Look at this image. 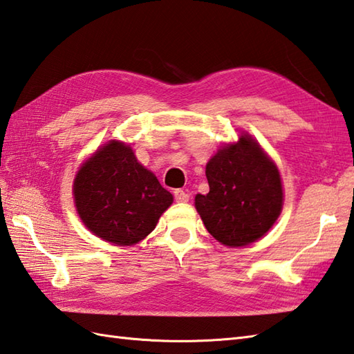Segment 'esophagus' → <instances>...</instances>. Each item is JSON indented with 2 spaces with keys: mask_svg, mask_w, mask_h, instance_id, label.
Segmentation results:
<instances>
[{
  "mask_svg": "<svg viewBox=\"0 0 354 354\" xmlns=\"http://www.w3.org/2000/svg\"><path fill=\"white\" fill-rule=\"evenodd\" d=\"M174 196L176 202H188V199H190V194L185 193L184 190H179V188L174 192Z\"/></svg>",
  "mask_w": 354,
  "mask_h": 354,
  "instance_id": "34e87169",
  "label": "esophagus"
}]
</instances>
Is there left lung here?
I'll return each instance as SVG.
<instances>
[{
  "mask_svg": "<svg viewBox=\"0 0 354 354\" xmlns=\"http://www.w3.org/2000/svg\"><path fill=\"white\" fill-rule=\"evenodd\" d=\"M205 174L209 193L196 194V209L207 231L227 248L259 240L281 216V175L249 134L218 149Z\"/></svg>",
  "mask_w": 354,
  "mask_h": 354,
  "instance_id": "8db88e82",
  "label": "left lung"
}]
</instances>
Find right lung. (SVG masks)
<instances>
[{
    "label": "right lung",
    "mask_w": 354,
    "mask_h": 354,
    "mask_svg": "<svg viewBox=\"0 0 354 354\" xmlns=\"http://www.w3.org/2000/svg\"><path fill=\"white\" fill-rule=\"evenodd\" d=\"M73 197L88 231L118 245L142 241L174 202L157 176L137 161L129 145L118 140L100 147L81 166Z\"/></svg>",
    "instance_id": "add662e5"
}]
</instances>
